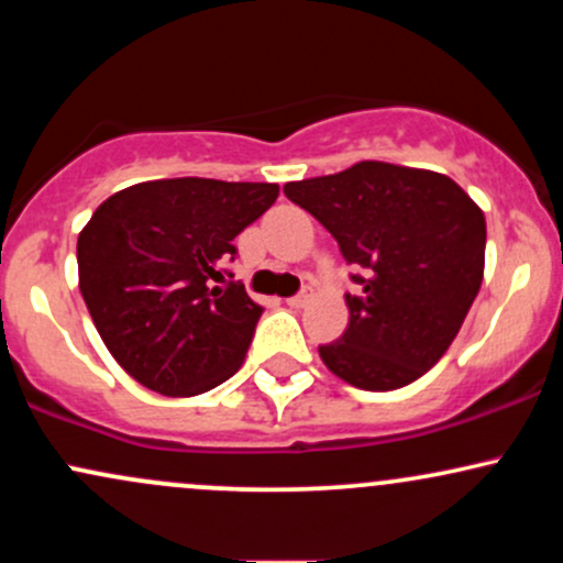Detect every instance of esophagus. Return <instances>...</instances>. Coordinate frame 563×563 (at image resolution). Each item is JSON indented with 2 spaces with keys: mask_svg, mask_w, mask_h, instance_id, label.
I'll return each mask as SVG.
<instances>
[{
  "mask_svg": "<svg viewBox=\"0 0 563 563\" xmlns=\"http://www.w3.org/2000/svg\"><path fill=\"white\" fill-rule=\"evenodd\" d=\"M312 294H314L312 286H303V288L299 290V294L290 296L288 303H290V307H296V309H299V307H307L309 299H312Z\"/></svg>",
  "mask_w": 563,
  "mask_h": 563,
  "instance_id": "1",
  "label": "esophagus"
}]
</instances>
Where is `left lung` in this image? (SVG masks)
<instances>
[{
	"label": "left lung",
	"mask_w": 563,
	"mask_h": 563,
	"mask_svg": "<svg viewBox=\"0 0 563 563\" xmlns=\"http://www.w3.org/2000/svg\"><path fill=\"white\" fill-rule=\"evenodd\" d=\"M357 273L349 328L320 346L328 371L365 391L402 389L439 363L484 275L487 224L463 187L384 161L283 187Z\"/></svg>",
	"instance_id": "left-lung-1"
}]
</instances>
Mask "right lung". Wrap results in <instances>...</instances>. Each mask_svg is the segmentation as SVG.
<instances>
[{
	"label": "right lung",
	"mask_w": 563,
	"mask_h": 563,
	"mask_svg": "<svg viewBox=\"0 0 563 563\" xmlns=\"http://www.w3.org/2000/svg\"><path fill=\"white\" fill-rule=\"evenodd\" d=\"M280 187L156 179L102 200L76 243L79 288L124 371L166 397H192L243 365L264 307L232 280L235 238Z\"/></svg>",
	"instance_id": "1"
}]
</instances>
